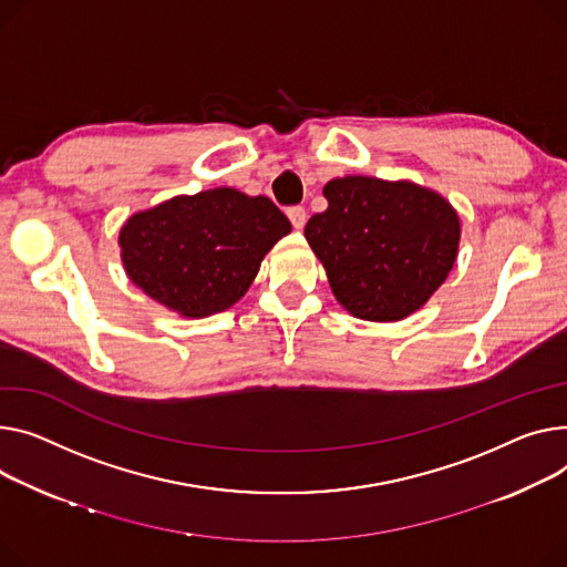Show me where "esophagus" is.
Here are the masks:
<instances>
[{
  "mask_svg": "<svg viewBox=\"0 0 567 567\" xmlns=\"http://www.w3.org/2000/svg\"><path fill=\"white\" fill-rule=\"evenodd\" d=\"M287 216H289V220H291V225H293L296 230L303 228L306 220H308V212H306V207H300V205L289 207V209H287Z\"/></svg>",
  "mask_w": 567,
  "mask_h": 567,
  "instance_id": "obj_1",
  "label": "esophagus"
}]
</instances>
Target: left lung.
<instances>
[{
    "mask_svg": "<svg viewBox=\"0 0 567 567\" xmlns=\"http://www.w3.org/2000/svg\"><path fill=\"white\" fill-rule=\"evenodd\" d=\"M328 209L306 225L339 306L364 321H401L446 280L461 218L414 182L349 175L323 186Z\"/></svg>",
    "mask_w": 567,
    "mask_h": 567,
    "instance_id": "left-lung-1",
    "label": "left lung"
}]
</instances>
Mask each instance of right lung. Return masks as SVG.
<instances>
[{
    "instance_id": "1",
    "label": "right lung",
    "mask_w": 567,
    "mask_h": 567,
    "mask_svg": "<svg viewBox=\"0 0 567 567\" xmlns=\"http://www.w3.org/2000/svg\"><path fill=\"white\" fill-rule=\"evenodd\" d=\"M289 218L264 196L218 186L138 212L118 244L130 280L164 308L203 319L233 308Z\"/></svg>"
}]
</instances>
